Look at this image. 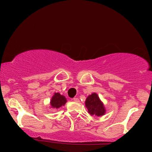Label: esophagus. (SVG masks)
Here are the masks:
<instances>
[{"label": "esophagus", "mask_w": 152, "mask_h": 152, "mask_svg": "<svg viewBox=\"0 0 152 152\" xmlns=\"http://www.w3.org/2000/svg\"><path fill=\"white\" fill-rule=\"evenodd\" d=\"M73 100L74 101V102H79V99H78V98H74L73 99Z\"/></svg>", "instance_id": "esophagus-1"}]
</instances>
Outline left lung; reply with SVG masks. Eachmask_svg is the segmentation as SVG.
I'll return each mask as SVG.
<instances>
[{
  "instance_id": "1",
  "label": "left lung",
  "mask_w": 152,
  "mask_h": 152,
  "mask_svg": "<svg viewBox=\"0 0 152 152\" xmlns=\"http://www.w3.org/2000/svg\"><path fill=\"white\" fill-rule=\"evenodd\" d=\"M85 104L88 109V112L91 115L101 116L106 113V109L104 104L100 100L97 94L93 93L88 96L86 99Z\"/></svg>"
}]
</instances>
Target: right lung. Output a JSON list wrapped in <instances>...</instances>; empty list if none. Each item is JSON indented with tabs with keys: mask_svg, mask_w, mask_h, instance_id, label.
<instances>
[{
	"mask_svg": "<svg viewBox=\"0 0 152 152\" xmlns=\"http://www.w3.org/2000/svg\"><path fill=\"white\" fill-rule=\"evenodd\" d=\"M66 102H67V100L64 96L61 95L59 93H54V95L52 96L50 104L51 108L58 109V108L61 107L62 106L65 105Z\"/></svg>",
	"mask_w": 152,
	"mask_h": 152,
	"instance_id": "1",
	"label": "right lung"
}]
</instances>
